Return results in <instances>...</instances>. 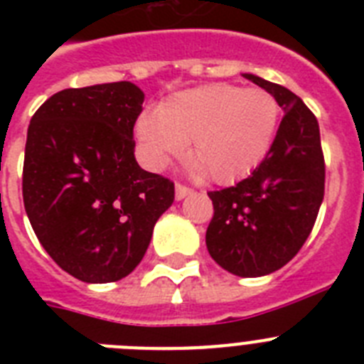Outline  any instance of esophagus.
<instances>
[{"label":"esophagus","instance_id":"esophagus-1","mask_svg":"<svg viewBox=\"0 0 364 364\" xmlns=\"http://www.w3.org/2000/svg\"><path fill=\"white\" fill-rule=\"evenodd\" d=\"M189 193H191V188H188V186H184V184H176L175 186L176 200H182V198H186Z\"/></svg>","mask_w":364,"mask_h":364}]
</instances>
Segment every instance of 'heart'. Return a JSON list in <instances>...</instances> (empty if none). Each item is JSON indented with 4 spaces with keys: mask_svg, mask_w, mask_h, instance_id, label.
<instances>
[{
    "mask_svg": "<svg viewBox=\"0 0 364 364\" xmlns=\"http://www.w3.org/2000/svg\"><path fill=\"white\" fill-rule=\"evenodd\" d=\"M277 100L262 89L211 83L182 91L136 120V136L153 166L184 156L217 184H231L259 166L279 124Z\"/></svg>",
    "mask_w": 364,
    "mask_h": 364,
    "instance_id": "heart-1",
    "label": "heart"
}]
</instances>
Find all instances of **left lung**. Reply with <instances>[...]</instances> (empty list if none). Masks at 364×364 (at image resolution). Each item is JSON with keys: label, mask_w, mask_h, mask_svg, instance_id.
<instances>
[{"label": "left lung", "mask_w": 364, "mask_h": 364, "mask_svg": "<svg viewBox=\"0 0 364 364\" xmlns=\"http://www.w3.org/2000/svg\"><path fill=\"white\" fill-rule=\"evenodd\" d=\"M284 111L266 159L247 178L210 191L213 218L205 246L239 277H262L288 264L306 242L324 197V156L314 112L286 87L244 74Z\"/></svg>", "instance_id": "obj_1"}]
</instances>
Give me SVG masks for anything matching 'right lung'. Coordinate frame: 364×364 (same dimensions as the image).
<instances>
[{
	"instance_id": "add662e5",
	"label": "right lung",
	"mask_w": 364,
	"mask_h": 364,
	"mask_svg": "<svg viewBox=\"0 0 364 364\" xmlns=\"http://www.w3.org/2000/svg\"><path fill=\"white\" fill-rule=\"evenodd\" d=\"M144 92L131 82L63 89L32 117L23 204L45 252L83 282H114L144 259L175 184L144 171L133 127Z\"/></svg>"
}]
</instances>
